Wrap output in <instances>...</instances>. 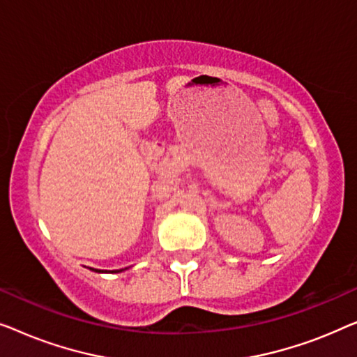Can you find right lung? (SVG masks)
<instances>
[{
  "instance_id": "right-lung-1",
  "label": "right lung",
  "mask_w": 357,
  "mask_h": 357,
  "mask_svg": "<svg viewBox=\"0 0 357 357\" xmlns=\"http://www.w3.org/2000/svg\"><path fill=\"white\" fill-rule=\"evenodd\" d=\"M90 270H92V272H97V273H105V272H107V270H105V272H103V270H98V268H90ZM124 270H128V267L126 268H121V270H112V272H108V273H119V272H124Z\"/></svg>"
}]
</instances>
